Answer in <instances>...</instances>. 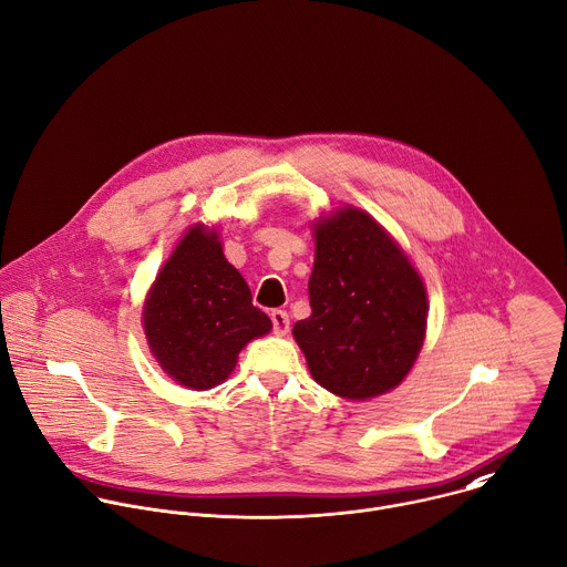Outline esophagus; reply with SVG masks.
<instances>
[{
	"label": "esophagus",
	"instance_id": "1",
	"mask_svg": "<svg viewBox=\"0 0 567 567\" xmlns=\"http://www.w3.org/2000/svg\"><path fill=\"white\" fill-rule=\"evenodd\" d=\"M270 319H272V328L277 334H286L290 330V317L286 310H272Z\"/></svg>",
	"mask_w": 567,
	"mask_h": 567
}]
</instances>
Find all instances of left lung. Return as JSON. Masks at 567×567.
<instances>
[{"mask_svg":"<svg viewBox=\"0 0 567 567\" xmlns=\"http://www.w3.org/2000/svg\"><path fill=\"white\" fill-rule=\"evenodd\" d=\"M312 315L292 334L319 385L368 399L399 385L423 346L427 301L419 272L363 210L315 226Z\"/></svg>","mask_w":567,"mask_h":567,"instance_id":"obj_1","label":"left lung"}]
</instances>
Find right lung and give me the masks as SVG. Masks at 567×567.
Wrapping results in <instances>:
<instances>
[{
    "mask_svg": "<svg viewBox=\"0 0 567 567\" xmlns=\"http://www.w3.org/2000/svg\"><path fill=\"white\" fill-rule=\"evenodd\" d=\"M270 328L248 284L226 261L217 233L193 226L144 308L146 339L164 372L193 390L215 388L235 370L241 348Z\"/></svg>",
    "mask_w": 567,
    "mask_h": 567,
    "instance_id": "add662e5",
    "label": "right lung"
}]
</instances>
